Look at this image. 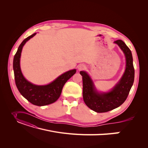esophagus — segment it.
Returning <instances> with one entry per match:
<instances>
[{"label":"esophagus","mask_w":148,"mask_h":148,"mask_svg":"<svg viewBox=\"0 0 148 148\" xmlns=\"http://www.w3.org/2000/svg\"><path fill=\"white\" fill-rule=\"evenodd\" d=\"M77 68H78L79 70H82L86 68V65L84 64H79L78 66H77Z\"/></svg>","instance_id":"esophagus-1"}]
</instances>
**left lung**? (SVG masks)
<instances>
[{"mask_svg": "<svg viewBox=\"0 0 148 148\" xmlns=\"http://www.w3.org/2000/svg\"><path fill=\"white\" fill-rule=\"evenodd\" d=\"M119 45L126 58V68L122 77L115 86L108 92H98L90 76L80 71L83 79V98L84 103L97 113H104L119 107L128 97L134 80L133 56L130 49L122 40L114 42Z\"/></svg>", "mask_w": 148, "mask_h": 148, "instance_id": "obj_1", "label": "left lung"}]
</instances>
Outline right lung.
<instances>
[{
    "label": "right lung",
    "mask_w": 148,
    "mask_h": 148,
    "mask_svg": "<svg viewBox=\"0 0 148 148\" xmlns=\"http://www.w3.org/2000/svg\"><path fill=\"white\" fill-rule=\"evenodd\" d=\"M35 33L26 38L19 45L13 60V69L16 86L21 95L34 105L44 106L54 103L60 96L65 83L76 73L72 69L59 76L56 79L47 85L39 86L28 82L23 76L20 65L21 53L26 42L36 35Z\"/></svg>",
    "instance_id": "1"
}]
</instances>
